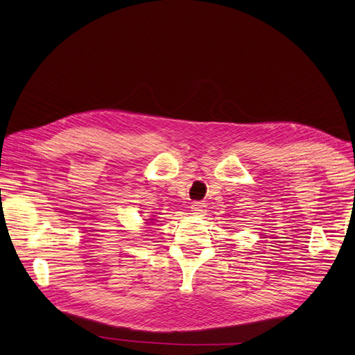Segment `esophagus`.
<instances>
[{
    "label": "esophagus",
    "mask_w": 355,
    "mask_h": 355,
    "mask_svg": "<svg viewBox=\"0 0 355 355\" xmlns=\"http://www.w3.org/2000/svg\"><path fill=\"white\" fill-rule=\"evenodd\" d=\"M191 212L194 215H198V217H202V215L206 212V206L205 203H200V202H194L191 205Z\"/></svg>",
    "instance_id": "34e87169"
}]
</instances>
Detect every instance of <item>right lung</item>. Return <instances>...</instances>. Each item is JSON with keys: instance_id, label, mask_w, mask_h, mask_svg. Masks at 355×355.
Returning <instances> with one entry per match:
<instances>
[{"instance_id": "add662e5", "label": "right lung", "mask_w": 355, "mask_h": 355, "mask_svg": "<svg viewBox=\"0 0 355 355\" xmlns=\"http://www.w3.org/2000/svg\"><path fill=\"white\" fill-rule=\"evenodd\" d=\"M152 220H153V218H149V220H146V221H152Z\"/></svg>"}]
</instances>
